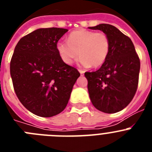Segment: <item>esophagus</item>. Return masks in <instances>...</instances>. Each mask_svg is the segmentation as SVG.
<instances>
[{
	"label": "esophagus",
	"mask_w": 152,
	"mask_h": 152,
	"mask_svg": "<svg viewBox=\"0 0 152 152\" xmlns=\"http://www.w3.org/2000/svg\"><path fill=\"white\" fill-rule=\"evenodd\" d=\"M78 72H80V75H84V71H83V70H78Z\"/></svg>",
	"instance_id": "esophagus-1"
}]
</instances>
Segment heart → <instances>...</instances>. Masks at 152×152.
Masks as SVG:
<instances>
[{"mask_svg": "<svg viewBox=\"0 0 152 152\" xmlns=\"http://www.w3.org/2000/svg\"><path fill=\"white\" fill-rule=\"evenodd\" d=\"M56 50L65 64H72L79 55L80 65L97 68L108 57L110 41L105 33L81 29L70 33L68 42H58Z\"/></svg>", "mask_w": 152, "mask_h": 152, "instance_id": "heart-1", "label": "heart"}]
</instances>
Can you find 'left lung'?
<instances>
[{
    "label": "left lung",
    "instance_id": "1",
    "mask_svg": "<svg viewBox=\"0 0 152 152\" xmlns=\"http://www.w3.org/2000/svg\"><path fill=\"white\" fill-rule=\"evenodd\" d=\"M88 28L103 32L110 41L105 62L96 72L84 74L91 103L101 112L117 113L127 107L135 96L140 60L132 40L114 26L101 23Z\"/></svg>",
    "mask_w": 152,
    "mask_h": 152
}]
</instances>
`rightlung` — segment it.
Returning a JSON list of instances; mask_svg holds the SVG:
<instances>
[{
    "label": "right lung",
    "mask_w": 152,
    "mask_h": 152,
    "mask_svg": "<svg viewBox=\"0 0 152 152\" xmlns=\"http://www.w3.org/2000/svg\"><path fill=\"white\" fill-rule=\"evenodd\" d=\"M68 29L40 28L23 36L10 61V76L17 97L28 110L52 117L66 107L80 73L61 59L56 44Z\"/></svg>",
    "instance_id": "obj_1"
}]
</instances>
